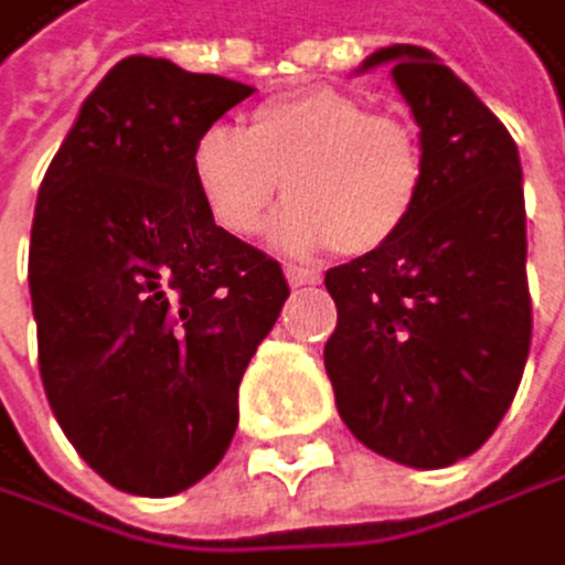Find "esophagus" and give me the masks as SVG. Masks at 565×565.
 I'll list each match as a JSON object with an SVG mask.
<instances>
[{"instance_id":"1","label":"esophagus","mask_w":565,"mask_h":565,"mask_svg":"<svg viewBox=\"0 0 565 565\" xmlns=\"http://www.w3.org/2000/svg\"><path fill=\"white\" fill-rule=\"evenodd\" d=\"M285 277L291 288H309V285H320V274L306 270V267H285Z\"/></svg>"}]
</instances>
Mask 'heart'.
<instances>
[{"mask_svg":"<svg viewBox=\"0 0 565 565\" xmlns=\"http://www.w3.org/2000/svg\"><path fill=\"white\" fill-rule=\"evenodd\" d=\"M193 185L211 221L253 238L280 196L291 206L277 242L291 253H372L415 217L425 153L415 129L333 87H309L259 105L245 132L211 126L189 153Z\"/></svg>","mask_w":565,"mask_h":565,"instance_id":"1","label":"heart"}]
</instances>
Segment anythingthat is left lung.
Segmentation results:
<instances>
[{"instance_id": "obj_1", "label": "left lung", "mask_w": 565, "mask_h": 565, "mask_svg": "<svg viewBox=\"0 0 565 565\" xmlns=\"http://www.w3.org/2000/svg\"><path fill=\"white\" fill-rule=\"evenodd\" d=\"M376 66L415 115L425 189L394 242L327 270L323 365L354 439L436 471L495 433L524 376V175L507 126L429 49L390 44L354 73Z\"/></svg>"}]
</instances>
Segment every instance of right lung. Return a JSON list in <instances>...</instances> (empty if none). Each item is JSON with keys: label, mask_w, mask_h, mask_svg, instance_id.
I'll return each mask as SVG.
<instances>
[{"label": "right lung", "mask_w": 565, "mask_h": 565, "mask_svg": "<svg viewBox=\"0 0 565 565\" xmlns=\"http://www.w3.org/2000/svg\"><path fill=\"white\" fill-rule=\"evenodd\" d=\"M253 94L129 55L79 105L38 189L31 306L62 433L108 486L175 495L211 475L238 383L288 298L280 267L211 221L189 153Z\"/></svg>", "instance_id": "1"}]
</instances>
